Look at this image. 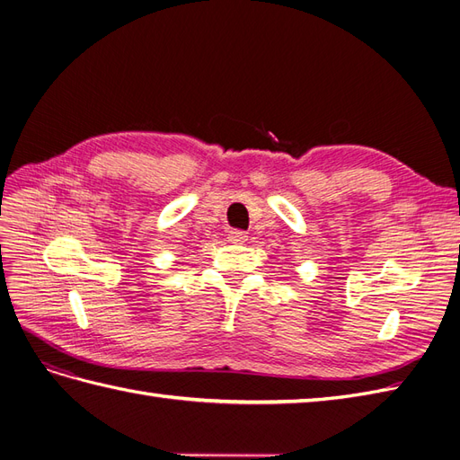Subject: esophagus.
<instances>
[{
  "instance_id": "34e87169",
  "label": "esophagus",
  "mask_w": 460,
  "mask_h": 460,
  "mask_svg": "<svg viewBox=\"0 0 460 460\" xmlns=\"http://www.w3.org/2000/svg\"><path fill=\"white\" fill-rule=\"evenodd\" d=\"M228 242L230 243H245L247 242V234L243 230H230Z\"/></svg>"
}]
</instances>
